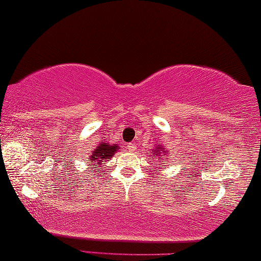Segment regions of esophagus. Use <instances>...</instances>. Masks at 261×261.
<instances>
[{"instance_id":"34e87169","label":"esophagus","mask_w":261,"mask_h":261,"mask_svg":"<svg viewBox=\"0 0 261 261\" xmlns=\"http://www.w3.org/2000/svg\"><path fill=\"white\" fill-rule=\"evenodd\" d=\"M127 149L129 152H133V151H135V145L134 144H128L127 145Z\"/></svg>"}]
</instances>
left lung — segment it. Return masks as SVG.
<instances>
[{"label": "left lung", "instance_id": "obj_1", "mask_svg": "<svg viewBox=\"0 0 261 261\" xmlns=\"http://www.w3.org/2000/svg\"><path fill=\"white\" fill-rule=\"evenodd\" d=\"M160 151H163V148L162 147H156V149H154V151L152 152L153 158H156V156H158V158H159V156L162 155V153H163V152H160Z\"/></svg>", "mask_w": 261, "mask_h": 261}]
</instances>
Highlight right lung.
Masks as SVG:
<instances>
[{
  "label": "right lung",
  "mask_w": 261,
  "mask_h": 261,
  "mask_svg": "<svg viewBox=\"0 0 261 261\" xmlns=\"http://www.w3.org/2000/svg\"><path fill=\"white\" fill-rule=\"evenodd\" d=\"M117 149H120V148H119V146H116L115 144L109 145V144H107V142H99L97 148L92 149L90 155H89L87 159L90 160L91 166L95 165V164H97V166H98V165H101L102 163H106L107 160H109L110 158H112V156L114 155V153H115Z\"/></svg>",
  "instance_id": "obj_1"
}]
</instances>
